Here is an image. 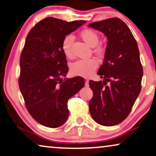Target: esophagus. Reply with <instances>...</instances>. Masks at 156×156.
<instances>
[{
  "label": "esophagus",
  "instance_id": "1",
  "mask_svg": "<svg viewBox=\"0 0 156 156\" xmlns=\"http://www.w3.org/2000/svg\"><path fill=\"white\" fill-rule=\"evenodd\" d=\"M85 85L86 87H88L89 86V80H86L85 81Z\"/></svg>",
  "mask_w": 156,
  "mask_h": 156
}]
</instances>
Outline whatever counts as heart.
<instances>
[{
    "label": "heart",
    "instance_id": "1",
    "mask_svg": "<svg viewBox=\"0 0 156 156\" xmlns=\"http://www.w3.org/2000/svg\"><path fill=\"white\" fill-rule=\"evenodd\" d=\"M80 35L85 42L91 47H95L94 51L96 54L102 56L104 54L105 47L102 44H98L99 41V35L95 30L92 29H84L80 32ZM74 37L72 34H68L64 37L61 42V49L64 55L68 58L73 56L72 44ZM98 62L95 58H91L87 59H79L72 63L71 71L73 75L89 78L93 75L94 71L97 69Z\"/></svg>",
    "mask_w": 156,
    "mask_h": 156
}]
</instances>
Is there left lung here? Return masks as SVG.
<instances>
[{
  "label": "left lung",
  "instance_id": "left-lung-1",
  "mask_svg": "<svg viewBox=\"0 0 156 156\" xmlns=\"http://www.w3.org/2000/svg\"><path fill=\"white\" fill-rule=\"evenodd\" d=\"M88 26L104 33L108 40L104 62L98 72L104 80L89 81L93 93L90 113L99 124L115 126L129 115L141 92L144 73L139 48L121 19L112 17Z\"/></svg>",
  "mask_w": 156,
  "mask_h": 156
}]
</instances>
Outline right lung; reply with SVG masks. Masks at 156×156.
<instances>
[{"label": "right lung", "mask_w": 156, "mask_h": 156, "mask_svg": "<svg viewBox=\"0 0 156 156\" xmlns=\"http://www.w3.org/2000/svg\"><path fill=\"white\" fill-rule=\"evenodd\" d=\"M85 23L49 17L37 23L26 37L19 87L28 112L43 126L57 128L64 124L69 115L68 100L84 86L80 76L61 78L69 71L61 42Z\"/></svg>", "instance_id": "right-lung-1"}]
</instances>
